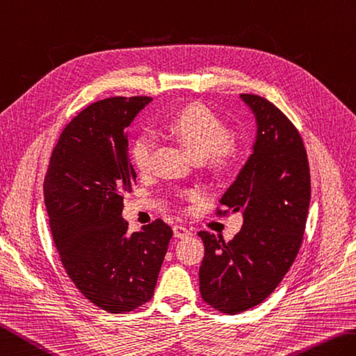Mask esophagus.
<instances>
[{
	"mask_svg": "<svg viewBox=\"0 0 356 356\" xmlns=\"http://www.w3.org/2000/svg\"><path fill=\"white\" fill-rule=\"evenodd\" d=\"M191 230L186 228L184 225H173V236L178 239H183V238H188L191 236Z\"/></svg>",
	"mask_w": 356,
	"mask_h": 356,
	"instance_id": "obj_1",
	"label": "esophagus"
}]
</instances>
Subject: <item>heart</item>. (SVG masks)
Returning <instances> with one entry per match:
<instances>
[{"label": "heart", "instance_id": "heart-1", "mask_svg": "<svg viewBox=\"0 0 356 356\" xmlns=\"http://www.w3.org/2000/svg\"><path fill=\"white\" fill-rule=\"evenodd\" d=\"M165 129L195 158H204L207 168L218 175H225L241 160L238 141L230 137L227 124L207 105L192 104L173 115ZM155 140L151 134H140L131 143V161L140 173L151 168Z\"/></svg>", "mask_w": 356, "mask_h": 356}]
</instances>
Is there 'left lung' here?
I'll return each mask as SVG.
<instances>
[{
    "instance_id": "left-lung-1",
    "label": "left lung",
    "mask_w": 356,
    "mask_h": 356,
    "mask_svg": "<svg viewBox=\"0 0 356 356\" xmlns=\"http://www.w3.org/2000/svg\"><path fill=\"white\" fill-rule=\"evenodd\" d=\"M241 97L256 115V143L219 201L225 210L216 215L242 211L243 224L230 242L198 233L205 250L201 297L230 315L262 303L285 277L302 245L311 201L309 163L296 126L270 100Z\"/></svg>"
}]
</instances>
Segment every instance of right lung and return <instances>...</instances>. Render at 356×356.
Wrapping results in <instances>:
<instances>
[{"label":"right lung","instance_id":"1","mask_svg":"<svg viewBox=\"0 0 356 356\" xmlns=\"http://www.w3.org/2000/svg\"><path fill=\"white\" fill-rule=\"evenodd\" d=\"M152 97H108L71 120L54 146L44 198L60 262L76 288L111 314L152 298L172 228L161 219L129 233L123 195L136 186L128 126Z\"/></svg>","mask_w":356,"mask_h":356}]
</instances>
